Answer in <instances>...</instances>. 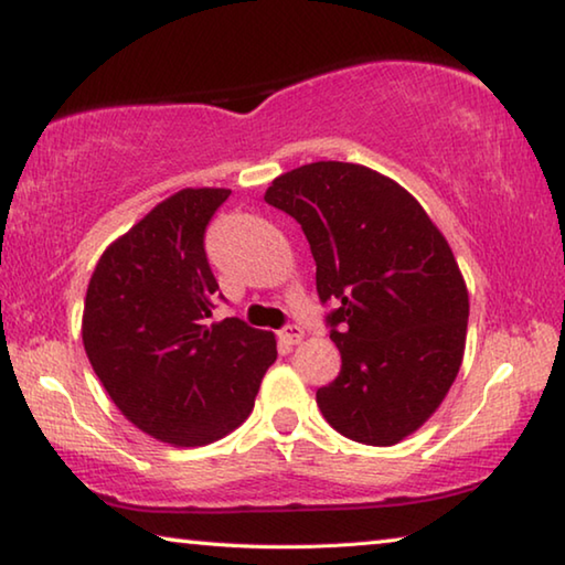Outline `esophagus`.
Segmentation results:
<instances>
[{"mask_svg": "<svg viewBox=\"0 0 565 565\" xmlns=\"http://www.w3.org/2000/svg\"><path fill=\"white\" fill-rule=\"evenodd\" d=\"M303 339V329L296 327V323H289V327H284L279 331V341L284 347H294V343H299Z\"/></svg>", "mask_w": 565, "mask_h": 565, "instance_id": "34e87169", "label": "esophagus"}]
</instances>
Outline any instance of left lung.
I'll list each match as a JSON object with an SVG mask.
<instances>
[{"mask_svg":"<svg viewBox=\"0 0 565 565\" xmlns=\"http://www.w3.org/2000/svg\"><path fill=\"white\" fill-rule=\"evenodd\" d=\"M266 204L301 224L341 371L317 391L351 441L414 434L451 388L468 294L441 232L406 189L366 167L317 161L274 179Z\"/></svg>","mask_w":565,"mask_h":565,"instance_id":"left-lung-1","label":"left lung"}]
</instances>
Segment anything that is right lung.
<instances>
[{"label":"right lung","mask_w":565,"mask_h":565,"mask_svg":"<svg viewBox=\"0 0 565 565\" xmlns=\"http://www.w3.org/2000/svg\"><path fill=\"white\" fill-rule=\"evenodd\" d=\"M228 189H184L102 254L84 301L82 339L94 374L141 431L204 446L252 414L274 333L242 319L206 323L218 284L204 236Z\"/></svg>","instance_id":"1"}]
</instances>
